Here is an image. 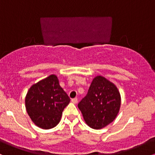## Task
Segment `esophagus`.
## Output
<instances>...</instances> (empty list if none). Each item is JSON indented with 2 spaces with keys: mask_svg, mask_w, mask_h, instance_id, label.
Masks as SVG:
<instances>
[{
  "mask_svg": "<svg viewBox=\"0 0 155 155\" xmlns=\"http://www.w3.org/2000/svg\"><path fill=\"white\" fill-rule=\"evenodd\" d=\"M71 101H72V103H74V104H77V102H78V99H77V97H75V98H73L72 100H71Z\"/></svg>",
  "mask_w": 155,
  "mask_h": 155,
  "instance_id": "obj_1",
  "label": "esophagus"
}]
</instances>
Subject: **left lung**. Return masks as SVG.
I'll list each match as a JSON object with an SVG mask.
<instances>
[{
    "instance_id": "obj_1",
    "label": "left lung",
    "mask_w": 155,
    "mask_h": 155,
    "mask_svg": "<svg viewBox=\"0 0 155 155\" xmlns=\"http://www.w3.org/2000/svg\"><path fill=\"white\" fill-rule=\"evenodd\" d=\"M120 105V93L114 84L104 76H97L92 80L87 94L78 107L87 125L99 130L114 120Z\"/></svg>"
}]
</instances>
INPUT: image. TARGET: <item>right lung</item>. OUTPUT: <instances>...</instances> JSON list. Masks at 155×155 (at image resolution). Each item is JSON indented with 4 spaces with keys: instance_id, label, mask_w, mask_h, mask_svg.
<instances>
[{
    "instance_id": "add662e5",
    "label": "right lung",
    "mask_w": 155,
    "mask_h": 155,
    "mask_svg": "<svg viewBox=\"0 0 155 155\" xmlns=\"http://www.w3.org/2000/svg\"><path fill=\"white\" fill-rule=\"evenodd\" d=\"M71 99L51 74L32 85L25 97V107L31 119L40 128L51 129L60 122Z\"/></svg>"
}]
</instances>
